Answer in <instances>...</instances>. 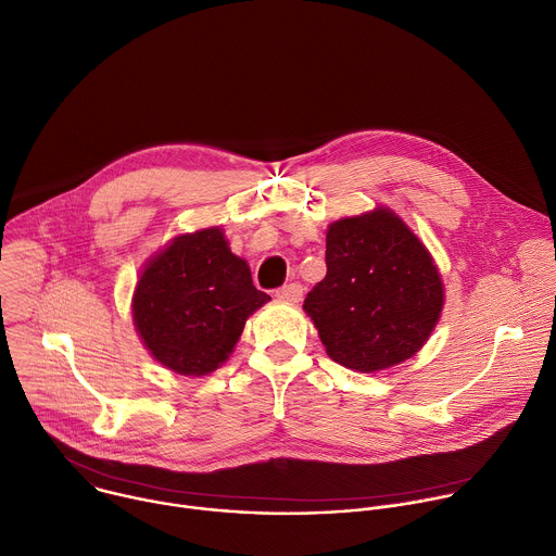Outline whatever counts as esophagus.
Here are the masks:
<instances>
[{
  "label": "esophagus",
  "mask_w": 556,
  "mask_h": 556,
  "mask_svg": "<svg viewBox=\"0 0 556 556\" xmlns=\"http://www.w3.org/2000/svg\"><path fill=\"white\" fill-rule=\"evenodd\" d=\"M302 293H304L302 285H300V282H291V285L280 287V289L276 291V298H280V300H285V302H300V300H302Z\"/></svg>",
  "instance_id": "obj_1"
}]
</instances>
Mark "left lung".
Wrapping results in <instances>:
<instances>
[{
	"label": "left lung",
	"instance_id": "left-lung-1",
	"mask_svg": "<svg viewBox=\"0 0 556 556\" xmlns=\"http://www.w3.org/2000/svg\"><path fill=\"white\" fill-rule=\"evenodd\" d=\"M326 278L304 300L328 356L371 374L410 358L434 330L443 282L430 252L389 208L326 232Z\"/></svg>",
	"mask_w": 556,
	"mask_h": 556
}]
</instances>
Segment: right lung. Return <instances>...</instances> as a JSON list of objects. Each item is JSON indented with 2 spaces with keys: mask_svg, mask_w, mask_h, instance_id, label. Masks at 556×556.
<instances>
[{
  "mask_svg": "<svg viewBox=\"0 0 556 556\" xmlns=\"http://www.w3.org/2000/svg\"><path fill=\"white\" fill-rule=\"evenodd\" d=\"M269 302L235 256L222 228L176 237L148 261L132 295V319L150 354L182 376L215 371L248 317Z\"/></svg>",
  "mask_w": 556,
  "mask_h": 556,
  "instance_id": "obj_1",
  "label": "right lung"
}]
</instances>
